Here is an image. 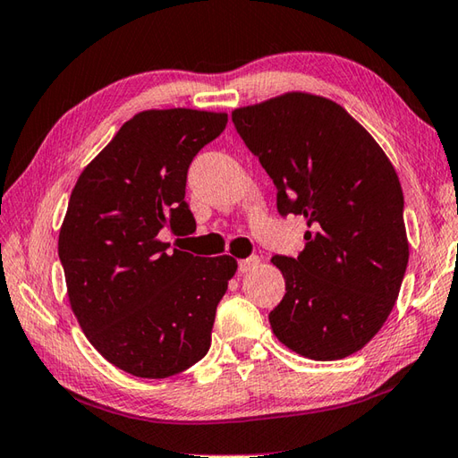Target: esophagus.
Returning a JSON list of instances; mask_svg holds the SVG:
<instances>
[{
    "label": "esophagus",
    "instance_id": "1",
    "mask_svg": "<svg viewBox=\"0 0 458 458\" xmlns=\"http://www.w3.org/2000/svg\"><path fill=\"white\" fill-rule=\"evenodd\" d=\"M259 263H261V259H259L257 255H251V257H247V259H241V261H239V271L241 273L253 271V269H257Z\"/></svg>",
    "mask_w": 458,
    "mask_h": 458
}]
</instances>
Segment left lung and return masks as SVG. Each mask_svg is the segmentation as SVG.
Instances as JSON below:
<instances>
[{
  "label": "left lung",
  "mask_w": 458,
  "mask_h": 458,
  "mask_svg": "<svg viewBox=\"0 0 458 458\" xmlns=\"http://www.w3.org/2000/svg\"><path fill=\"white\" fill-rule=\"evenodd\" d=\"M231 119L277 187V211L309 227L295 259H271L287 291L269 313L275 336L307 359L352 355L385 325L407 271L394 167L363 125L318 95L284 93Z\"/></svg>",
  "instance_id": "left-lung-1"
}]
</instances>
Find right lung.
Wrapping results in <instances>:
<instances>
[{
    "label": "right lung",
    "instance_id": "right-lung-1",
    "mask_svg": "<svg viewBox=\"0 0 458 458\" xmlns=\"http://www.w3.org/2000/svg\"><path fill=\"white\" fill-rule=\"evenodd\" d=\"M225 125L227 114L141 111L69 197L57 243L69 303L93 347L129 375H177L211 347L215 310L237 261L169 251L159 233L195 231L187 171Z\"/></svg>",
    "mask_w": 458,
    "mask_h": 458
}]
</instances>
